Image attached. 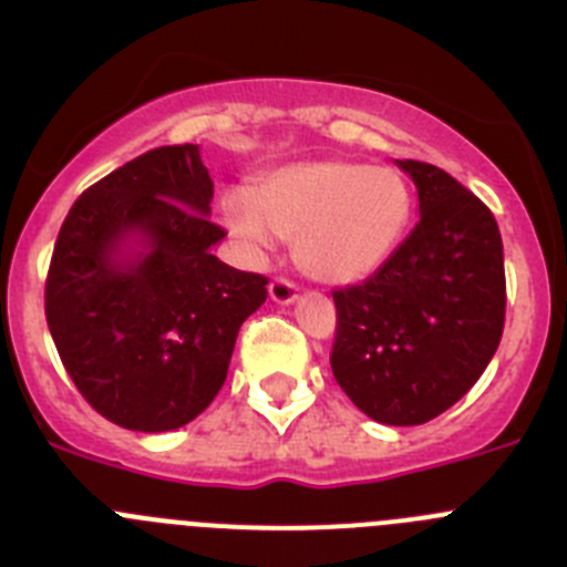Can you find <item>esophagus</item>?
Masks as SVG:
<instances>
[{
    "mask_svg": "<svg viewBox=\"0 0 567 567\" xmlns=\"http://www.w3.org/2000/svg\"><path fill=\"white\" fill-rule=\"evenodd\" d=\"M268 296H271L274 305H282V308H288V305H293L296 301V285L288 282V279H274L271 285H268Z\"/></svg>",
    "mask_w": 567,
    "mask_h": 567,
    "instance_id": "34e87169",
    "label": "esophagus"
}]
</instances>
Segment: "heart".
<instances>
[{"label": "heart", "mask_w": 567, "mask_h": 567, "mask_svg": "<svg viewBox=\"0 0 567 567\" xmlns=\"http://www.w3.org/2000/svg\"><path fill=\"white\" fill-rule=\"evenodd\" d=\"M220 215L248 251H268L277 235L293 240L310 279L349 285L391 257L409 226L411 189L394 167L319 158L268 173L254 195L231 189Z\"/></svg>", "instance_id": "b5f03b06"}]
</instances>
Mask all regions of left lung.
Listing matches in <instances>:
<instances>
[{"label": "left lung", "instance_id": "8db88e82", "mask_svg": "<svg viewBox=\"0 0 567 567\" xmlns=\"http://www.w3.org/2000/svg\"><path fill=\"white\" fill-rule=\"evenodd\" d=\"M420 220L361 285L336 290L332 374L369 420L422 425L484 374L506 313L504 243L492 212L425 162H396Z\"/></svg>", "mask_w": 567, "mask_h": 567}]
</instances>
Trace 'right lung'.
I'll return each mask as SVG.
<instances>
[{
	"mask_svg": "<svg viewBox=\"0 0 567 567\" xmlns=\"http://www.w3.org/2000/svg\"><path fill=\"white\" fill-rule=\"evenodd\" d=\"M198 145L136 156L72 204L47 277V324L69 378L114 425L164 433L224 385L268 279L220 262Z\"/></svg>",
	"mask_w": 567,
	"mask_h": 567,
	"instance_id": "obj_1",
	"label": "right lung"
}]
</instances>
